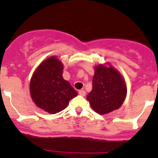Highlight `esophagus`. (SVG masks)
<instances>
[{
    "label": "esophagus",
    "instance_id": "esophagus-1",
    "mask_svg": "<svg viewBox=\"0 0 158 158\" xmlns=\"http://www.w3.org/2000/svg\"><path fill=\"white\" fill-rule=\"evenodd\" d=\"M79 94L80 95H82V96H85V90H83V89H82V90H79Z\"/></svg>",
    "mask_w": 158,
    "mask_h": 158
}]
</instances>
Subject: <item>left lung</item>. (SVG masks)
<instances>
[{"label":"left lung","instance_id":"left-lung-1","mask_svg":"<svg viewBox=\"0 0 158 158\" xmlns=\"http://www.w3.org/2000/svg\"><path fill=\"white\" fill-rule=\"evenodd\" d=\"M127 87L114 67L100 64L95 67L92 89L86 98L95 112L105 114L119 109L125 99Z\"/></svg>","mask_w":158,"mask_h":158}]
</instances>
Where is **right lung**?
<instances>
[{"label":"right lung","mask_w":158,"mask_h":158,"mask_svg":"<svg viewBox=\"0 0 158 158\" xmlns=\"http://www.w3.org/2000/svg\"><path fill=\"white\" fill-rule=\"evenodd\" d=\"M63 63L56 56H51L40 64L30 79L32 99L37 107L49 114L63 111L78 95L63 78Z\"/></svg>","instance_id":"obj_1"}]
</instances>
